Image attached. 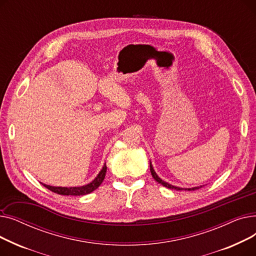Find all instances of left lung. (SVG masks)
<instances>
[{
    "instance_id": "left-lung-1",
    "label": "left lung",
    "mask_w": 256,
    "mask_h": 256,
    "mask_svg": "<svg viewBox=\"0 0 256 256\" xmlns=\"http://www.w3.org/2000/svg\"><path fill=\"white\" fill-rule=\"evenodd\" d=\"M150 172H152V178L158 182V184H163L164 186H166V188H168V189H172V190H176V191H182V190H188V191H194V190H197V189H199V188H201L202 186H194V188H188V189H184V188H180V186H172V184H168V182H164L162 178H160L158 176V174L156 173V171L154 170V167H152V163H150Z\"/></svg>"
}]
</instances>
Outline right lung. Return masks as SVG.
Returning a JSON list of instances; mask_svg holds the SVG:
<instances>
[{
    "instance_id": "add662e5",
    "label": "right lung",
    "mask_w": 256,
    "mask_h": 256,
    "mask_svg": "<svg viewBox=\"0 0 256 256\" xmlns=\"http://www.w3.org/2000/svg\"><path fill=\"white\" fill-rule=\"evenodd\" d=\"M106 165L104 163L102 169L100 170V172L98 174V176L94 178L91 182L82 186H70V188H67V186H48L46 184H42L46 189H48L50 191L54 192V193H57L60 195H67V196H80V195H86L89 194L91 192H93L94 190H96L100 186V184L102 182V180H104L106 176Z\"/></svg>"
}]
</instances>
